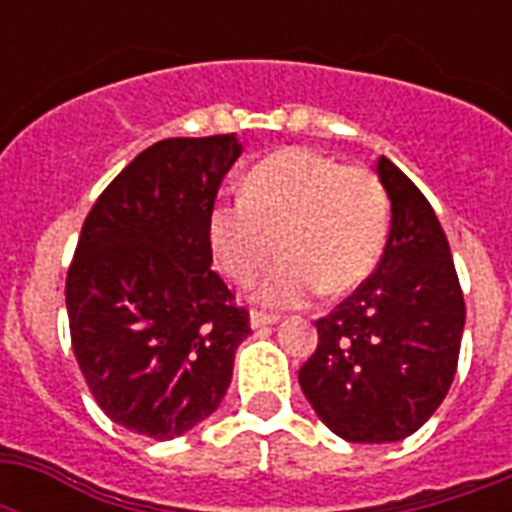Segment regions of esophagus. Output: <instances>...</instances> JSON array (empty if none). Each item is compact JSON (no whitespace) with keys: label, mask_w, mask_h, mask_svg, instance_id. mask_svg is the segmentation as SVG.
<instances>
[{"label":"esophagus","mask_w":512,"mask_h":512,"mask_svg":"<svg viewBox=\"0 0 512 512\" xmlns=\"http://www.w3.org/2000/svg\"><path fill=\"white\" fill-rule=\"evenodd\" d=\"M249 324H252V329H265V327H271V324H279V316L263 313V311H252L249 313Z\"/></svg>","instance_id":"34e87169"}]
</instances>
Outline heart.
I'll use <instances>...</instances> for the list:
<instances>
[{"label":"heart","instance_id":"heart-1","mask_svg":"<svg viewBox=\"0 0 512 512\" xmlns=\"http://www.w3.org/2000/svg\"><path fill=\"white\" fill-rule=\"evenodd\" d=\"M207 236L217 268L239 287L284 255L260 289L276 308L308 303L321 289L345 295L372 276L388 236V196L364 167L308 148H284L252 167L241 199H217Z\"/></svg>","mask_w":512,"mask_h":512}]
</instances>
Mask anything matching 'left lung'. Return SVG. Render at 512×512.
<instances>
[{
  "label": "left lung",
  "mask_w": 512,
  "mask_h": 512,
  "mask_svg": "<svg viewBox=\"0 0 512 512\" xmlns=\"http://www.w3.org/2000/svg\"><path fill=\"white\" fill-rule=\"evenodd\" d=\"M390 231L374 273L316 321L319 345L297 374L313 412L353 444L412 436L452 388L465 300L446 233L417 185L380 156Z\"/></svg>",
  "instance_id": "obj_1"
}]
</instances>
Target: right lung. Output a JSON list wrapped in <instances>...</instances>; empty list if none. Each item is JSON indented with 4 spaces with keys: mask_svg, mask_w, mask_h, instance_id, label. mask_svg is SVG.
Here are the masks:
<instances>
[{
    "mask_svg": "<svg viewBox=\"0 0 512 512\" xmlns=\"http://www.w3.org/2000/svg\"><path fill=\"white\" fill-rule=\"evenodd\" d=\"M241 156L236 135L159 140L100 193L66 276L71 348L122 428L170 441L231 385L247 308L217 276L209 209Z\"/></svg>",
    "mask_w": 512,
    "mask_h": 512,
    "instance_id": "1",
    "label": "right lung"
}]
</instances>
